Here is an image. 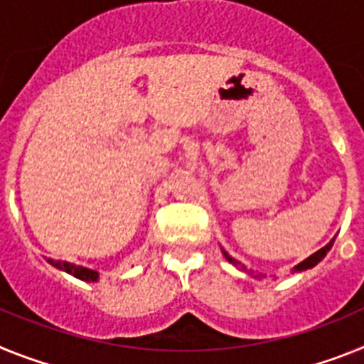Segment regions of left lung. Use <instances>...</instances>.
Returning <instances> with one entry per match:
<instances>
[{
    "instance_id": "8db88e82",
    "label": "left lung",
    "mask_w": 364,
    "mask_h": 364,
    "mask_svg": "<svg viewBox=\"0 0 364 364\" xmlns=\"http://www.w3.org/2000/svg\"><path fill=\"white\" fill-rule=\"evenodd\" d=\"M333 242H335V238H331L330 242L326 243V245H324V247L322 249H318L317 252H314V255H311V257H308L306 258V260H302L300 262V264H296L295 267H293V273H302V271H306V269H311V267H315V265L318 264V262L322 260V258L326 257V252L330 251L331 249V245H333ZM221 252H223V257L227 258V262H229V264H232V265H236V267H242V269H245V265H242L240 264L238 260H236V258H232L229 255V252L227 251H223V249H221Z\"/></svg>"
}]
</instances>
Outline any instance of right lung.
Listing matches in <instances>:
<instances>
[{"label": "right lung", "instance_id": "add662e5", "mask_svg": "<svg viewBox=\"0 0 364 364\" xmlns=\"http://www.w3.org/2000/svg\"><path fill=\"white\" fill-rule=\"evenodd\" d=\"M53 267L60 271H65V273L73 274L75 278L78 280H84V282H97L99 280V271L90 269V267H84V265H77V264H71V262H62V260H55V258H47Z\"/></svg>", "mask_w": 364, "mask_h": 364}]
</instances>
